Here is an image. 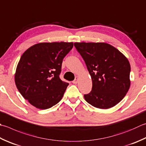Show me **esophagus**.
<instances>
[{"label":"esophagus","mask_w":146,"mask_h":146,"mask_svg":"<svg viewBox=\"0 0 146 146\" xmlns=\"http://www.w3.org/2000/svg\"><path fill=\"white\" fill-rule=\"evenodd\" d=\"M78 76H76V78H75V79L73 81V84H76L77 83H78Z\"/></svg>","instance_id":"34e87169"}]
</instances>
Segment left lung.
Masks as SVG:
<instances>
[{
    "label": "left lung",
    "instance_id": "obj_1",
    "mask_svg": "<svg viewBox=\"0 0 146 146\" xmlns=\"http://www.w3.org/2000/svg\"><path fill=\"white\" fill-rule=\"evenodd\" d=\"M92 80L91 92L85 94L88 103L109 109L119 103L130 86V65L120 51L104 42H75Z\"/></svg>",
    "mask_w": 146,
    "mask_h": 146
}]
</instances>
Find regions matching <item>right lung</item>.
<instances>
[{
  "instance_id": "right-lung-1",
  "label": "right lung",
  "mask_w": 146,
  "mask_h": 146,
  "mask_svg": "<svg viewBox=\"0 0 146 146\" xmlns=\"http://www.w3.org/2000/svg\"><path fill=\"white\" fill-rule=\"evenodd\" d=\"M73 47V42H43L23 54L14 80L20 94L33 106L46 110L61 100L69 85L59 78L62 62Z\"/></svg>"
}]
</instances>
